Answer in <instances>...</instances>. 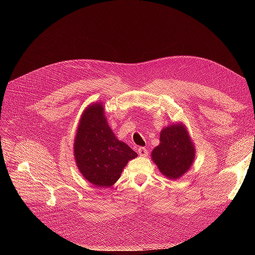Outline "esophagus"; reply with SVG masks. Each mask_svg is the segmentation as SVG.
Here are the masks:
<instances>
[{
	"label": "esophagus",
	"instance_id": "obj_1",
	"mask_svg": "<svg viewBox=\"0 0 255 255\" xmlns=\"http://www.w3.org/2000/svg\"><path fill=\"white\" fill-rule=\"evenodd\" d=\"M137 152H138V154H139L140 156H146V155H148V150H146L145 148H143V146H140V148H138Z\"/></svg>",
	"mask_w": 255,
	"mask_h": 255
}]
</instances>
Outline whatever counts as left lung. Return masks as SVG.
Instances as JSON below:
<instances>
[{
    "mask_svg": "<svg viewBox=\"0 0 255 255\" xmlns=\"http://www.w3.org/2000/svg\"><path fill=\"white\" fill-rule=\"evenodd\" d=\"M195 155L194 142L183 123H174L160 130L159 144L151 153L159 171L171 180L179 179L187 172Z\"/></svg>",
    "mask_w": 255,
    "mask_h": 255,
    "instance_id": "obj_1",
    "label": "left lung"
}]
</instances>
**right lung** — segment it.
I'll return each instance as SVG.
<instances>
[{
	"label": "right lung",
	"instance_id": "obj_1",
	"mask_svg": "<svg viewBox=\"0 0 255 255\" xmlns=\"http://www.w3.org/2000/svg\"><path fill=\"white\" fill-rule=\"evenodd\" d=\"M73 149L80 172L97 187H111L128 160L138 155L116 138L106 121L103 103L98 102L82 114Z\"/></svg>",
	"mask_w": 255,
	"mask_h": 255
}]
</instances>
